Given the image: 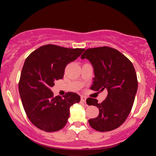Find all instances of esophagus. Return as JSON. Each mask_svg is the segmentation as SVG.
I'll use <instances>...</instances> for the list:
<instances>
[{
    "instance_id": "34e87169",
    "label": "esophagus",
    "mask_w": 156,
    "mask_h": 156,
    "mask_svg": "<svg viewBox=\"0 0 156 156\" xmlns=\"http://www.w3.org/2000/svg\"><path fill=\"white\" fill-rule=\"evenodd\" d=\"M80 100H81L82 102L85 103L86 100H87V98H86V97H84V96H81V97H80Z\"/></svg>"
}]
</instances>
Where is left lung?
<instances>
[{"mask_svg":"<svg viewBox=\"0 0 156 156\" xmlns=\"http://www.w3.org/2000/svg\"><path fill=\"white\" fill-rule=\"evenodd\" d=\"M94 68L92 90L107 89L108 95L102 103L89 98L87 103L99 108V115L89 123L94 130L106 132L119 128L127 119L138 89L136 73L132 62L114 48H88L81 55Z\"/></svg>","mask_w":156,"mask_h":156,"instance_id":"1","label":"left lung"}]
</instances>
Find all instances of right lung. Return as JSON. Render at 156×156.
I'll return each mask as SVG.
<instances>
[{
    "mask_svg": "<svg viewBox=\"0 0 156 156\" xmlns=\"http://www.w3.org/2000/svg\"><path fill=\"white\" fill-rule=\"evenodd\" d=\"M83 48H68L48 44L41 46L25 61L19 80V92L29 120L46 132L59 130L65 126L69 108L79 103L80 97L68 92L53 97L51 87L62 79L66 66L79 57Z\"/></svg>",
    "mask_w": 156,
    "mask_h": 156,
    "instance_id": "add662e5",
    "label": "right lung"
}]
</instances>
